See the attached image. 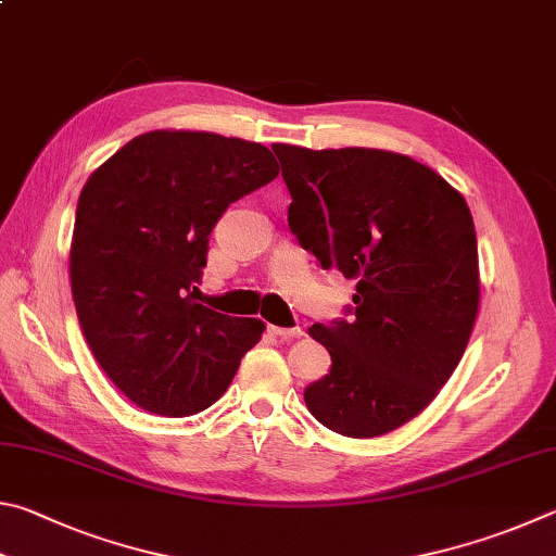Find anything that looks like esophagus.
<instances>
[{
	"mask_svg": "<svg viewBox=\"0 0 556 556\" xmlns=\"http://www.w3.org/2000/svg\"><path fill=\"white\" fill-rule=\"evenodd\" d=\"M268 332L273 334V337H278V339H283V342H290V339H300L303 337L305 332L300 327H268Z\"/></svg>",
	"mask_w": 556,
	"mask_h": 556,
	"instance_id": "esophagus-1",
	"label": "esophagus"
}]
</instances>
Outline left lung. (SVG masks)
<instances>
[{
  "label": "left lung",
  "instance_id": "1",
  "mask_svg": "<svg viewBox=\"0 0 556 556\" xmlns=\"http://www.w3.org/2000/svg\"><path fill=\"white\" fill-rule=\"evenodd\" d=\"M288 224L323 268L356 280L352 323L313 325L332 356L305 405L337 434L393 432L430 405L479 315V247L459 190L410 155L273 146Z\"/></svg>",
  "mask_w": 556,
  "mask_h": 556
}]
</instances>
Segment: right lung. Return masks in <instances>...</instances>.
I'll use <instances>...</instances> for the list:
<instances>
[{
  "instance_id": "1",
  "label": "right lung",
  "mask_w": 556,
  "mask_h": 556,
  "mask_svg": "<svg viewBox=\"0 0 556 556\" xmlns=\"http://www.w3.org/2000/svg\"><path fill=\"white\" fill-rule=\"evenodd\" d=\"M278 175L263 143L155 129L106 159L77 200L71 288L90 352L141 410L219 401L266 325L200 305L190 288L222 212Z\"/></svg>"
}]
</instances>
